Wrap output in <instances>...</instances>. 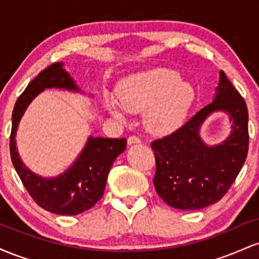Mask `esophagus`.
<instances>
[{"instance_id": "1", "label": "esophagus", "mask_w": 259, "mask_h": 259, "mask_svg": "<svg viewBox=\"0 0 259 259\" xmlns=\"http://www.w3.org/2000/svg\"><path fill=\"white\" fill-rule=\"evenodd\" d=\"M141 142V139L139 138V136H135V135H132L127 138V145H133V144H140Z\"/></svg>"}]
</instances>
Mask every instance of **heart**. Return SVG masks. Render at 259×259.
<instances>
[{"label":"heart","mask_w":259,"mask_h":259,"mask_svg":"<svg viewBox=\"0 0 259 259\" xmlns=\"http://www.w3.org/2000/svg\"><path fill=\"white\" fill-rule=\"evenodd\" d=\"M118 100L107 97L106 106L115 117L123 109L145 112V124L153 133H168L179 127L195 101L191 84L181 81L177 70L153 68L121 80L117 89Z\"/></svg>","instance_id":"obj_1"}]
</instances>
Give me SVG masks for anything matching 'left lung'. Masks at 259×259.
Instances as JSON below:
<instances>
[{"label": "left lung", "instance_id": "8db88e82", "mask_svg": "<svg viewBox=\"0 0 259 259\" xmlns=\"http://www.w3.org/2000/svg\"><path fill=\"white\" fill-rule=\"evenodd\" d=\"M214 110H225L233 133L222 145L206 147L198 136L200 124ZM248 111L245 100L221 72L214 101L175 132L151 142L156 159L153 184L168 206L194 210L224 197L248 152Z\"/></svg>", "mask_w": 259, "mask_h": 259}]
</instances>
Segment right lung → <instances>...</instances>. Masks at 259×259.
Masks as SVG:
<instances>
[{"label": "right lung", "instance_id": "add662e5", "mask_svg": "<svg viewBox=\"0 0 259 259\" xmlns=\"http://www.w3.org/2000/svg\"><path fill=\"white\" fill-rule=\"evenodd\" d=\"M49 88L78 90L62 63L49 65L29 82L12 113L11 158L26 191L38 206L55 214L75 215L90 209L103 196L107 177L114 159L125 150L126 139L90 138L76 162L55 179H42L31 173L18 156L14 136L26 107L38 92Z\"/></svg>", "mask_w": 259, "mask_h": 259}]
</instances>
